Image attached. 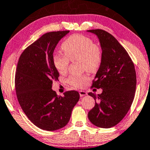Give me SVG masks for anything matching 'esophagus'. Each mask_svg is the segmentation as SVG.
<instances>
[{"label": "esophagus", "instance_id": "34e87169", "mask_svg": "<svg viewBox=\"0 0 150 150\" xmlns=\"http://www.w3.org/2000/svg\"><path fill=\"white\" fill-rule=\"evenodd\" d=\"M79 95H80L81 97H83V96H86L87 95V93L86 91H79Z\"/></svg>", "mask_w": 150, "mask_h": 150}]
</instances>
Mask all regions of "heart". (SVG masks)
<instances>
[{
  "label": "heart",
  "mask_w": 150,
  "mask_h": 150,
  "mask_svg": "<svg viewBox=\"0 0 150 150\" xmlns=\"http://www.w3.org/2000/svg\"><path fill=\"white\" fill-rule=\"evenodd\" d=\"M66 55L55 53L53 57V64L59 73H67L70 59H80L81 69L95 73L100 67L102 54L100 47L95 45L93 40L82 35H73L66 40L62 45ZM86 75H72L68 82L75 88H81L88 81Z\"/></svg>",
  "instance_id": "obj_1"
}]
</instances>
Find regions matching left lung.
Returning a JSON list of instances; mask_svg holds the SVG:
<instances>
[{"label":"left lung","mask_w":150,"mask_h":150,"mask_svg":"<svg viewBox=\"0 0 150 150\" xmlns=\"http://www.w3.org/2000/svg\"><path fill=\"white\" fill-rule=\"evenodd\" d=\"M97 35L102 59L92 87L101 88V94L89 93L95 100L88 119L96 126L110 128L126 115L134 98L137 76L134 65L127 52L113 35L102 29L88 30Z\"/></svg>","instance_id":"obj_1"}]
</instances>
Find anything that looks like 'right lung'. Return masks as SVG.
I'll list each match as a JSON object with an SVG mask.
<instances>
[{"label":"right lung","mask_w":150,"mask_h":150,"mask_svg":"<svg viewBox=\"0 0 150 150\" xmlns=\"http://www.w3.org/2000/svg\"><path fill=\"white\" fill-rule=\"evenodd\" d=\"M69 31L45 33L29 46L20 56L15 76L18 100L28 119L47 131L57 130L69 123L79 99L77 91L58 96L52 90L59 73L53 64V51Z\"/></svg>","instance_id":"obj_1"}]
</instances>
